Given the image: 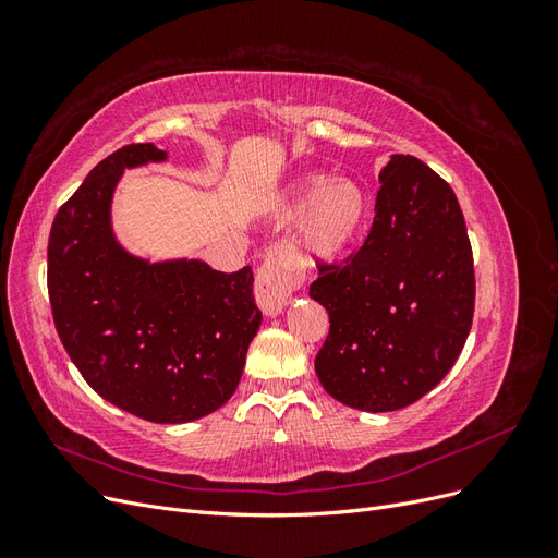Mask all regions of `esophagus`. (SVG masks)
Listing matches in <instances>:
<instances>
[{
  "instance_id": "esophagus-1",
  "label": "esophagus",
  "mask_w": 558,
  "mask_h": 558,
  "mask_svg": "<svg viewBox=\"0 0 558 558\" xmlns=\"http://www.w3.org/2000/svg\"><path fill=\"white\" fill-rule=\"evenodd\" d=\"M300 286V277L281 248H272L265 256L256 275V302L267 316H277L289 305V295Z\"/></svg>"
}]
</instances>
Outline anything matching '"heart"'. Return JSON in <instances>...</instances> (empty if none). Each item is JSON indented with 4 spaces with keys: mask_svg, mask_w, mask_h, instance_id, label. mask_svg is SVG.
<instances>
[{
    "mask_svg": "<svg viewBox=\"0 0 558 558\" xmlns=\"http://www.w3.org/2000/svg\"><path fill=\"white\" fill-rule=\"evenodd\" d=\"M283 223L300 226V251L312 267L332 265L363 238L369 218V197L359 183L312 177L298 185L279 211Z\"/></svg>",
    "mask_w": 558,
    "mask_h": 558,
    "instance_id": "b5f03b06",
    "label": "heart"
}]
</instances>
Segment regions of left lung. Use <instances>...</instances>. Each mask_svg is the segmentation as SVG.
Here are the masks:
<instances>
[{
	"instance_id": "obj_1",
	"label": "left lung",
	"mask_w": 558,
	"mask_h": 558,
	"mask_svg": "<svg viewBox=\"0 0 558 558\" xmlns=\"http://www.w3.org/2000/svg\"><path fill=\"white\" fill-rule=\"evenodd\" d=\"M379 179L363 246L320 265L310 286L330 316L318 381L365 412L408 408L440 384L475 314L472 246L451 185L414 156H393Z\"/></svg>"
}]
</instances>
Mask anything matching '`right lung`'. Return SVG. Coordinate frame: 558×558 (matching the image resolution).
I'll return each instance as SVG.
<instances>
[{"mask_svg":"<svg viewBox=\"0 0 558 558\" xmlns=\"http://www.w3.org/2000/svg\"><path fill=\"white\" fill-rule=\"evenodd\" d=\"M150 160H165V150L118 148L58 209L48 300L60 342L93 391L154 424H183L230 400L263 314L248 265L230 275L202 260L150 265L118 246L113 189L125 167Z\"/></svg>","mask_w":558,"mask_h":558,"instance_id":"1","label":"right lung"}]
</instances>
